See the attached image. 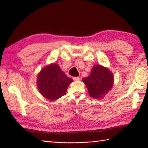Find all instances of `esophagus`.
<instances>
[{
	"label": "esophagus",
	"instance_id": "esophagus-1",
	"mask_svg": "<svg viewBox=\"0 0 148 148\" xmlns=\"http://www.w3.org/2000/svg\"><path fill=\"white\" fill-rule=\"evenodd\" d=\"M73 79L75 81H77L80 80V78L79 77H73Z\"/></svg>",
	"mask_w": 148,
	"mask_h": 148
}]
</instances>
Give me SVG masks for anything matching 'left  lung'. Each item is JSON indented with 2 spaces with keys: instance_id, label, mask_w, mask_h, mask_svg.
<instances>
[{
  "instance_id": "8db88e82",
  "label": "left lung",
  "mask_w": 148,
  "mask_h": 148,
  "mask_svg": "<svg viewBox=\"0 0 148 148\" xmlns=\"http://www.w3.org/2000/svg\"><path fill=\"white\" fill-rule=\"evenodd\" d=\"M88 90L90 97L94 99H102L112 87L114 76L108 68L100 65H95L91 74L83 79Z\"/></svg>"
}]
</instances>
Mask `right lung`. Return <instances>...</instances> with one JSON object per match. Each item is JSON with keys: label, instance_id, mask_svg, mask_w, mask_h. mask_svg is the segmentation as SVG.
Returning <instances> with one entry per match:
<instances>
[{"label": "right lung", "instance_id": "right-lung-1", "mask_svg": "<svg viewBox=\"0 0 148 148\" xmlns=\"http://www.w3.org/2000/svg\"><path fill=\"white\" fill-rule=\"evenodd\" d=\"M72 81L73 79L66 76L58 64H51L40 71L37 84L44 97L54 101L66 95L69 84Z\"/></svg>", "mask_w": 148, "mask_h": 148}]
</instances>
